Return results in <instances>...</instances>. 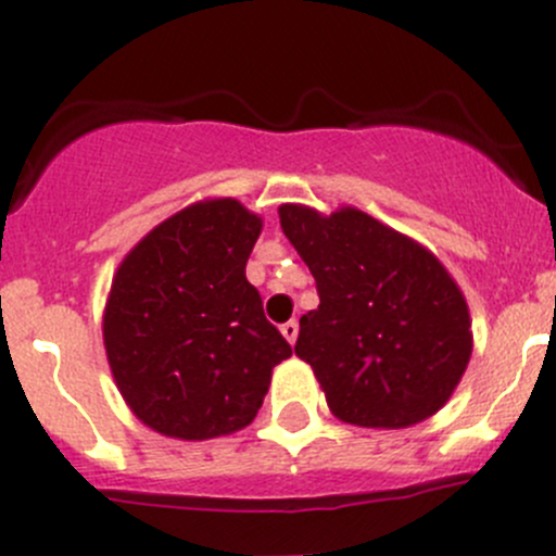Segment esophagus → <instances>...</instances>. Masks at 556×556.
Returning <instances> with one entry per match:
<instances>
[{
	"mask_svg": "<svg viewBox=\"0 0 556 556\" xmlns=\"http://www.w3.org/2000/svg\"><path fill=\"white\" fill-rule=\"evenodd\" d=\"M282 336L290 344H295V339H299V323H295V319H288V323L282 325Z\"/></svg>",
	"mask_w": 556,
	"mask_h": 556,
	"instance_id": "1",
	"label": "esophagus"
}]
</instances>
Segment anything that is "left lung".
I'll return each instance as SVG.
<instances>
[{
	"mask_svg": "<svg viewBox=\"0 0 556 556\" xmlns=\"http://www.w3.org/2000/svg\"><path fill=\"white\" fill-rule=\"evenodd\" d=\"M285 237L317 285L295 355L330 412L361 428H408L439 412L470 361L463 293L433 252L361 210L279 206Z\"/></svg>",
	"mask_w": 556,
	"mask_h": 556,
	"instance_id": "left-lung-1",
	"label": "left lung"
}]
</instances>
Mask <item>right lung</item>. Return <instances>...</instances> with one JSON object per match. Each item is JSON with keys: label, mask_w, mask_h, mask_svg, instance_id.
Masks as SVG:
<instances>
[{"label": "right lung", "mask_w": 556, "mask_h": 556, "mask_svg": "<svg viewBox=\"0 0 556 556\" xmlns=\"http://www.w3.org/2000/svg\"><path fill=\"white\" fill-rule=\"evenodd\" d=\"M261 217L201 201L148 233L121 263L104 346L121 395L159 433L204 441L255 419L277 363L293 355L247 282Z\"/></svg>", "instance_id": "add662e5"}]
</instances>
